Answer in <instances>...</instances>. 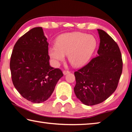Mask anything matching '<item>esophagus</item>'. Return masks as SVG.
Here are the masks:
<instances>
[{
  "instance_id": "obj_1",
  "label": "esophagus",
  "mask_w": 132,
  "mask_h": 132,
  "mask_svg": "<svg viewBox=\"0 0 132 132\" xmlns=\"http://www.w3.org/2000/svg\"><path fill=\"white\" fill-rule=\"evenodd\" d=\"M63 74L64 75H66L67 74H69V73H70V71L67 70H64L63 71Z\"/></svg>"
}]
</instances>
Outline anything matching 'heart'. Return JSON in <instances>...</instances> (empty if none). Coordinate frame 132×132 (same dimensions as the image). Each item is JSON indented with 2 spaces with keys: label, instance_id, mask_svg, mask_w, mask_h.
Masks as SVG:
<instances>
[{
  "label": "heart",
  "instance_id": "heart-1",
  "mask_svg": "<svg viewBox=\"0 0 132 132\" xmlns=\"http://www.w3.org/2000/svg\"><path fill=\"white\" fill-rule=\"evenodd\" d=\"M96 46L97 41L93 35L67 33L58 38L56 45L49 49V53L56 62L63 61L64 55H68V60L72 65L80 66L90 60Z\"/></svg>",
  "mask_w": 132,
  "mask_h": 132
}]
</instances>
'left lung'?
Masks as SVG:
<instances>
[{
  "mask_svg": "<svg viewBox=\"0 0 132 132\" xmlns=\"http://www.w3.org/2000/svg\"><path fill=\"white\" fill-rule=\"evenodd\" d=\"M100 44L97 56L75 72L74 91L87 105L106 100L117 89L122 75L123 62L119 46L106 32L98 29Z\"/></svg>",
  "mask_w": 132,
  "mask_h": 132,
  "instance_id": "1",
  "label": "left lung"
}]
</instances>
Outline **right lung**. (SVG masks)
<instances>
[{
    "mask_svg": "<svg viewBox=\"0 0 132 132\" xmlns=\"http://www.w3.org/2000/svg\"><path fill=\"white\" fill-rule=\"evenodd\" d=\"M46 40L42 27L31 29L17 40L11 55L13 85L22 97L34 103L48 100L63 76L61 69L50 65Z\"/></svg>",
    "mask_w": 132,
    "mask_h": 132,
    "instance_id": "right-lung-1",
    "label": "right lung"
}]
</instances>
